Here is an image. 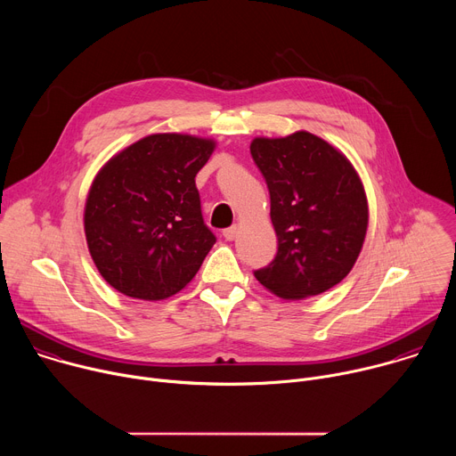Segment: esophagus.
Returning <instances> with one entry per match:
<instances>
[{"label":"esophagus","mask_w":456,"mask_h":456,"mask_svg":"<svg viewBox=\"0 0 456 456\" xmlns=\"http://www.w3.org/2000/svg\"><path fill=\"white\" fill-rule=\"evenodd\" d=\"M236 236H238V225H232V227H229V229L224 231V238H225L227 241H232Z\"/></svg>","instance_id":"34e87169"}]
</instances>
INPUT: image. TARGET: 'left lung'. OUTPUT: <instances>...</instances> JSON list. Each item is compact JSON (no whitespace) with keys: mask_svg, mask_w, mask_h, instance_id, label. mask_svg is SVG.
Returning a JSON list of instances; mask_svg holds the SVG:
<instances>
[{"mask_svg":"<svg viewBox=\"0 0 456 456\" xmlns=\"http://www.w3.org/2000/svg\"><path fill=\"white\" fill-rule=\"evenodd\" d=\"M250 155L271 192L278 236L273 264L256 280L281 299H305L343 281L368 231V199L348 157L299 129L287 137H254Z\"/></svg>","mask_w":456,"mask_h":456,"instance_id":"8db88e82","label":"left lung"}]
</instances>
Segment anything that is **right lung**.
<instances>
[{
  "mask_svg": "<svg viewBox=\"0 0 456 456\" xmlns=\"http://www.w3.org/2000/svg\"><path fill=\"white\" fill-rule=\"evenodd\" d=\"M215 139L153 134L115 153L95 175L85 204L90 256L120 294L160 301L185 289L215 245L194 176Z\"/></svg>",
  "mask_w": 456,
  "mask_h": 456,
  "instance_id": "add662e5",
  "label": "right lung"
}]
</instances>
